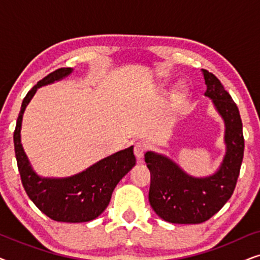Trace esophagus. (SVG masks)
I'll use <instances>...</instances> for the list:
<instances>
[{"instance_id": "1", "label": "esophagus", "mask_w": 260, "mask_h": 260, "mask_svg": "<svg viewBox=\"0 0 260 260\" xmlns=\"http://www.w3.org/2000/svg\"><path fill=\"white\" fill-rule=\"evenodd\" d=\"M148 149V145L144 143V142H137V143H135V147H134V152H135V156H136L137 159H141L143 157V155L145 154V151H147Z\"/></svg>"}]
</instances>
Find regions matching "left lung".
I'll return each mask as SVG.
<instances>
[{"label": "left lung", "instance_id": "obj_1", "mask_svg": "<svg viewBox=\"0 0 260 260\" xmlns=\"http://www.w3.org/2000/svg\"><path fill=\"white\" fill-rule=\"evenodd\" d=\"M205 94L213 99L225 120L226 156L214 175L195 179L165 156L148 151L151 175L149 202L159 218L173 223H201L211 219L232 197L244 157L243 123L238 106L214 74L202 70Z\"/></svg>", "mask_w": 260, "mask_h": 260}]
</instances>
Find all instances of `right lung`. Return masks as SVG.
Here are the masks:
<instances>
[{"label":"right lung","instance_id":"right-lung-1","mask_svg":"<svg viewBox=\"0 0 260 260\" xmlns=\"http://www.w3.org/2000/svg\"><path fill=\"white\" fill-rule=\"evenodd\" d=\"M71 72L70 67L53 71L28 92L17 117L14 147L21 182L34 205L55 221L86 222L104 212L117 183L136 165L134 147L102 159L78 175L67 179H41L29 166L20 140L23 111L38 88L61 79Z\"/></svg>","mask_w":260,"mask_h":260}]
</instances>
